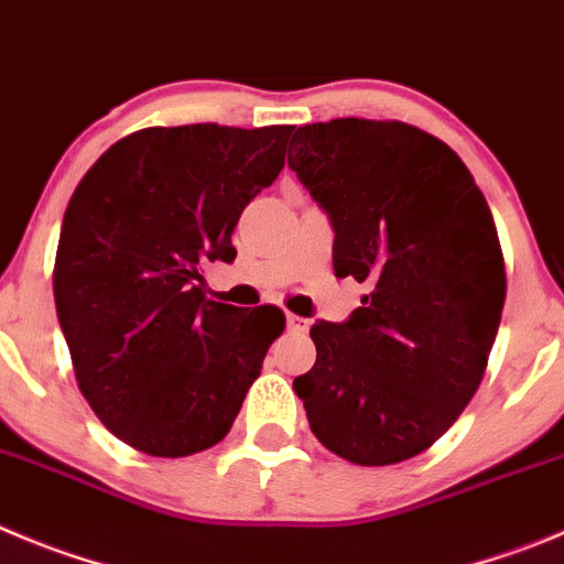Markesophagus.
<instances>
[{
  "mask_svg": "<svg viewBox=\"0 0 564 564\" xmlns=\"http://www.w3.org/2000/svg\"><path fill=\"white\" fill-rule=\"evenodd\" d=\"M286 328L292 330V334H306V330H308V319L306 317H297V314H289V317H286Z\"/></svg>",
  "mask_w": 564,
  "mask_h": 564,
  "instance_id": "1",
  "label": "esophagus"
}]
</instances>
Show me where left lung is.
Segmentation results:
<instances>
[{
	"mask_svg": "<svg viewBox=\"0 0 564 564\" xmlns=\"http://www.w3.org/2000/svg\"><path fill=\"white\" fill-rule=\"evenodd\" d=\"M289 170L328 210L336 278L367 286L347 323L312 325L317 361L294 392L341 459H412L473 401L501 325L507 267L487 199L445 141L389 119L303 124Z\"/></svg>",
	"mask_w": 564,
	"mask_h": 564,
	"instance_id": "1",
	"label": "left lung"
}]
</instances>
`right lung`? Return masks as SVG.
Masks as SVG:
<instances>
[{"label":"right lung","instance_id":"right-lung-1","mask_svg":"<svg viewBox=\"0 0 564 564\" xmlns=\"http://www.w3.org/2000/svg\"><path fill=\"white\" fill-rule=\"evenodd\" d=\"M292 124L144 128L77 183L57 241L55 308L77 387L105 429L163 459L217 445L286 328L278 306L205 297L234 261L245 205L286 163Z\"/></svg>","mask_w":564,"mask_h":564}]
</instances>
